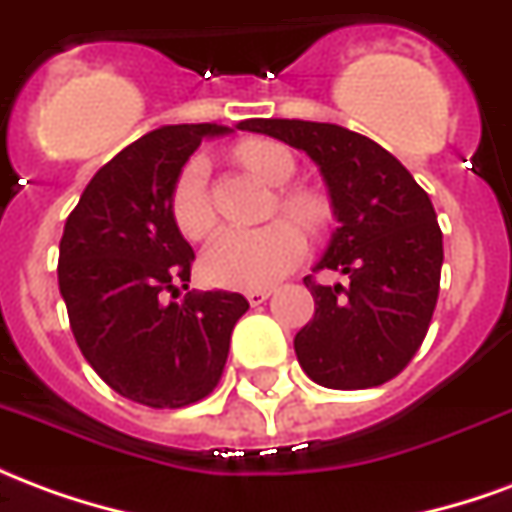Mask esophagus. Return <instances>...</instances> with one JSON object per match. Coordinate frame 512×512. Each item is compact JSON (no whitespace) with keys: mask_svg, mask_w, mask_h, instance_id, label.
Returning <instances> with one entry per match:
<instances>
[{"mask_svg":"<svg viewBox=\"0 0 512 512\" xmlns=\"http://www.w3.org/2000/svg\"><path fill=\"white\" fill-rule=\"evenodd\" d=\"M271 296V290L268 288H257V290H246V299H249V304L252 307H257V304H263V301Z\"/></svg>","mask_w":512,"mask_h":512,"instance_id":"obj_1","label":"esophagus"}]
</instances>
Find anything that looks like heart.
Wrapping results in <instances>:
<instances>
[{
  "instance_id": "1",
  "label": "heart",
  "mask_w": 512,
  "mask_h": 512,
  "mask_svg": "<svg viewBox=\"0 0 512 512\" xmlns=\"http://www.w3.org/2000/svg\"><path fill=\"white\" fill-rule=\"evenodd\" d=\"M238 158L252 175L268 186H285L293 178V156L277 142L255 139L238 147ZM282 208L296 216L299 222L315 224L321 219L318 202L307 194H282ZM169 211L180 233L200 241L213 230L211 197H208V161L205 156H194L180 169L178 180L172 186ZM307 252V238L299 224L288 219L263 224L255 230H222L202 252V274L219 288L257 290L274 285L288 274Z\"/></svg>"
}]
</instances>
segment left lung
I'll return each mask as SVG.
<instances>
[{
	"label": "left lung",
	"instance_id": "1",
	"mask_svg": "<svg viewBox=\"0 0 512 512\" xmlns=\"http://www.w3.org/2000/svg\"><path fill=\"white\" fill-rule=\"evenodd\" d=\"M238 128L304 150L332 200L337 230L315 268L348 274V285L304 277L315 299L312 321L293 340L304 373L329 389L395 378L439 299L444 246L430 197L389 150L343 126L260 117Z\"/></svg>",
	"mask_w": 512,
	"mask_h": 512
}]
</instances>
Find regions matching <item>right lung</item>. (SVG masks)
<instances>
[{
  "label": "right lung",
  "mask_w": 512,
  "mask_h": 512,
  "mask_svg": "<svg viewBox=\"0 0 512 512\" xmlns=\"http://www.w3.org/2000/svg\"><path fill=\"white\" fill-rule=\"evenodd\" d=\"M227 134L183 123L139 136L95 172L65 222L57 277L73 337L95 373L142 406L180 408L213 392L249 310L241 293L189 290L194 249L169 211L191 153Z\"/></svg>",
  "instance_id": "add662e5"
}]
</instances>
